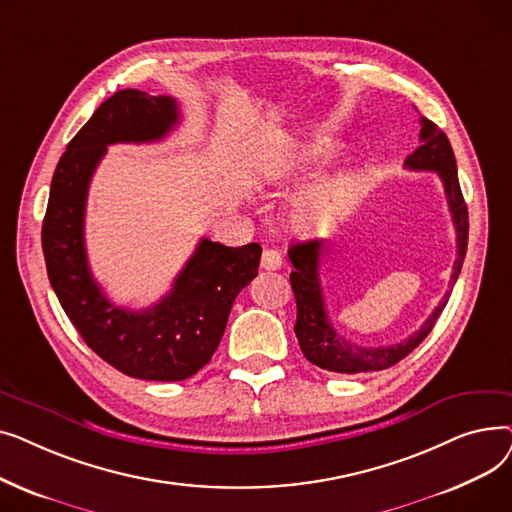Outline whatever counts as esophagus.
Wrapping results in <instances>:
<instances>
[{
  "label": "esophagus",
  "mask_w": 512,
  "mask_h": 512,
  "mask_svg": "<svg viewBox=\"0 0 512 512\" xmlns=\"http://www.w3.org/2000/svg\"><path fill=\"white\" fill-rule=\"evenodd\" d=\"M284 263L282 259V253L276 251V249H265L263 255H261V267L267 272H274V270H280Z\"/></svg>",
  "instance_id": "1"
}]
</instances>
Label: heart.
Returning a JSON list of instances; mask_svg holds the SVG:
<instances>
[{"label":"heart","instance_id":"obj_1","mask_svg":"<svg viewBox=\"0 0 512 512\" xmlns=\"http://www.w3.org/2000/svg\"><path fill=\"white\" fill-rule=\"evenodd\" d=\"M332 159V149L326 145H313L305 151V166H321ZM357 193V178L353 174H336L319 180L297 199L292 220L301 230H321L340 220L351 207Z\"/></svg>","mask_w":512,"mask_h":512}]
</instances>
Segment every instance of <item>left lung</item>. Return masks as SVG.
<instances>
[{
  "mask_svg": "<svg viewBox=\"0 0 512 512\" xmlns=\"http://www.w3.org/2000/svg\"><path fill=\"white\" fill-rule=\"evenodd\" d=\"M419 122H421V134H419L421 145L407 157L405 166L415 172H436L444 184L448 209L452 213V222L456 230V261L452 265V276H450V286H452L461 274V267L467 253L469 211L461 193L459 172H456V159H454L448 137L432 120L421 116ZM321 251H324V242L321 240L294 242V245L288 249L290 263L294 265V272L290 274V284L294 290V299H297V326H294V334H297L301 351L309 363L321 369L336 371V373L382 371L396 365L409 353H413L415 348L423 342V338L432 332L442 309L448 303L450 292L444 294V299L432 311V315L425 319V324L398 344L365 348L344 340L332 328L326 313L324 292H321V282H319Z\"/></svg>",
  "mask_w": 512,
  "mask_h": 512,
  "instance_id": "obj_1",
  "label": "left lung"
}]
</instances>
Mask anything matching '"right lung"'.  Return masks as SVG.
<instances>
[{
  "label": "right lung",
  "mask_w": 512,
  "mask_h": 512,
  "mask_svg": "<svg viewBox=\"0 0 512 512\" xmlns=\"http://www.w3.org/2000/svg\"><path fill=\"white\" fill-rule=\"evenodd\" d=\"M180 122L178 101L124 89L105 99L76 132L53 172L41 230L51 288L76 332L130 378L180 382L205 367L218 348L236 294L255 276L261 247H224L201 238L172 290L143 311L114 305L95 282L85 249L91 178L107 147L164 139Z\"/></svg>",
  "instance_id": "right-lung-1"
}]
</instances>
